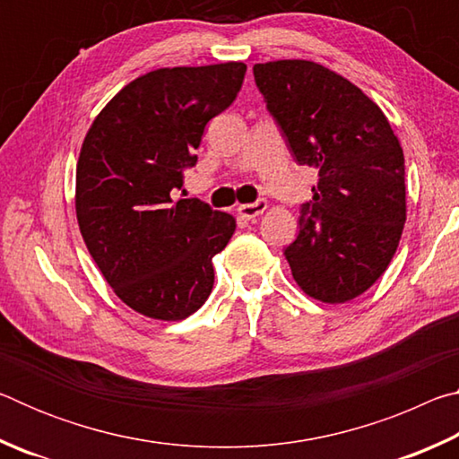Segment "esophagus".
Segmentation results:
<instances>
[{
	"label": "esophagus",
	"mask_w": 459,
	"mask_h": 459,
	"mask_svg": "<svg viewBox=\"0 0 459 459\" xmlns=\"http://www.w3.org/2000/svg\"><path fill=\"white\" fill-rule=\"evenodd\" d=\"M265 211H267V202H265V200L251 202V204H240V206L237 208L238 216H240V219H245V221L257 219V216H261Z\"/></svg>",
	"instance_id": "obj_1"
}]
</instances>
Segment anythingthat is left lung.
I'll use <instances>...</instances> for the list:
<instances>
[{
  "label": "left lung",
  "mask_w": 459,
  "mask_h": 459,
  "mask_svg": "<svg viewBox=\"0 0 459 459\" xmlns=\"http://www.w3.org/2000/svg\"><path fill=\"white\" fill-rule=\"evenodd\" d=\"M253 73L293 158L320 174L285 248L291 275L309 298L344 304L375 285L399 247L403 147L375 100L317 62L271 60Z\"/></svg>",
  "instance_id": "obj_1"
}]
</instances>
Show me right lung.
<instances>
[{
  "label": "right lung",
  "mask_w": 459,
  "mask_h": 459,
  "mask_svg": "<svg viewBox=\"0 0 459 459\" xmlns=\"http://www.w3.org/2000/svg\"><path fill=\"white\" fill-rule=\"evenodd\" d=\"M245 71L243 62H221L137 76L84 135L74 192L82 240L115 295L152 320L178 322L202 307L212 257L237 229L230 214L174 194Z\"/></svg>",
  "instance_id": "add662e5"
}]
</instances>
